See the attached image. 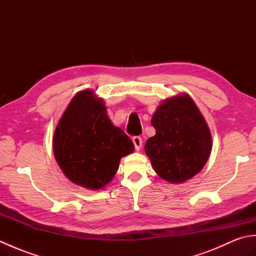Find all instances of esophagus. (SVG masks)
<instances>
[{
    "mask_svg": "<svg viewBox=\"0 0 256 256\" xmlns=\"http://www.w3.org/2000/svg\"><path fill=\"white\" fill-rule=\"evenodd\" d=\"M132 140H133V143H134L135 150H140V148H142V144H143V140H142V138H140V136H133Z\"/></svg>",
    "mask_w": 256,
    "mask_h": 256,
    "instance_id": "obj_1",
    "label": "esophagus"
}]
</instances>
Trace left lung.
Wrapping results in <instances>:
<instances>
[{
    "instance_id": "8db88e82",
    "label": "left lung",
    "mask_w": 256,
    "mask_h": 256,
    "mask_svg": "<svg viewBox=\"0 0 256 256\" xmlns=\"http://www.w3.org/2000/svg\"><path fill=\"white\" fill-rule=\"evenodd\" d=\"M152 125L156 134L146 142L145 153L162 179L184 182L202 170L211 153V134L187 94L162 102L154 113Z\"/></svg>"
}]
</instances>
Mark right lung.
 <instances>
[{"label": "right lung", "instance_id": "obj_1", "mask_svg": "<svg viewBox=\"0 0 256 256\" xmlns=\"http://www.w3.org/2000/svg\"><path fill=\"white\" fill-rule=\"evenodd\" d=\"M56 160L70 180L100 189L112 180L123 156L134 150L132 140L116 128L102 100L92 91L74 96L54 133Z\"/></svg>", "mask_w": 256, "mask_h": 256}]
</instances>
